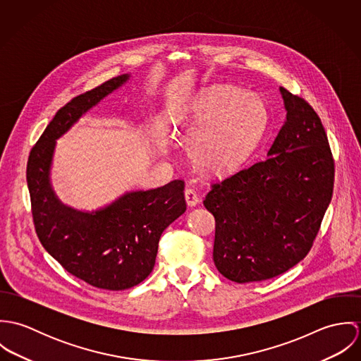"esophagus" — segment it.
<instances>
[{
    "instance_id": "esophagus-1",
    "label": "esophagus",
    "mask_w": 361,
    "mask_h": 361,
    "mask_svg": "<svg viewBox=\"0 0 361 361\" xmlns=\"http://www.w3.org/2000/svg\"><path fill=\"white\" fill-rule=\"evenodd\" d=\"M185 199H186V203H188L189 207H196L199 204V202H200L197 193L195 192V189H186Z\"/></svg>"
}]
</instances>
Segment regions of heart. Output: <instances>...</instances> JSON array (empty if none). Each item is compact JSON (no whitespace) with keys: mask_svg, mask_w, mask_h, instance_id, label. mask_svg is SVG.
<instances>
[{"mask_svg":"<svg viewBox=\"0 0 361 361\" xmlns=\"http://www.w3.org/2000/svg\"><path fill=\"white\" fill-rule=\"evenodd\" d=\"M262 118L264 105L255 94L229 86L202 92L185 122L192 162L207 173L235 168L253 147Z\"/></svg>","mask_w":361,"mask_h":361,"instance_id":"obj_1","label":"heart"}]
</instances>
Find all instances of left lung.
Instances as JSON below:
<instances>
[{"label": "left lung", "mask_w": 361, "mask_h": 361, "mask_svg": "<svg viewBox=\"0 0 361 361\" xmlns=\"http://www.w3.org/2000/svg\"><path fill=\"white\" fill-rule=\"evenodd\" d=\"M279 92L286 119L267 157L204 199L215 218L214 264L238 283L278 276L306 257L332 199L335 164L321 119L302 97Z\"/></svg>", "instance_id": "1"}]
</instances>
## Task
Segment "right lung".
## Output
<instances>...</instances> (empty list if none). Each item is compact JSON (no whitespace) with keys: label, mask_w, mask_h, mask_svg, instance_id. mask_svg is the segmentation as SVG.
<instances>
[{"label":"right lung","mask_w":361,"mask_h":361,"mask_svg":"<svg viewBox=\"0 0 361 361\" xmlns=\"http://www.w3.org/2000/svg\"><path fill=\"white\" fill-rule=\"evenodd\" d=\"M129 78H112L58 109L32 149L26 169L33 222L43 247L69 274L106 290L129 289L145 281L154 268L161 233L186 211L183 180L128 192L92 212L63 204L52 190L56 139Z\"/></svg>","instance_id":"add662e5"}]
</instances>
